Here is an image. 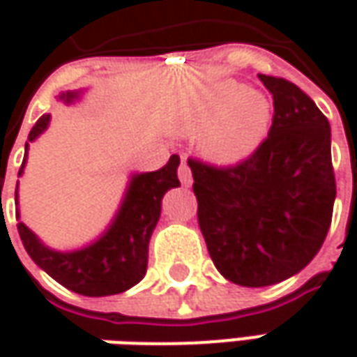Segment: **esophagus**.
Instances as JSON below:
<instances>
[{
    "label": "esophagus",
    "instance_id": "34e87169",
    "mask_svg": "<svg viewBox=\"0 0 357 357\" xmlns=\"http://www.w3.org/2000/svg\"><path fill=\"white\" fill-rule=\"evenodd\" d=\"M178 178H181V183L185 186L192 185V172H190V167H188L186 158H183L181 165H178Z\"/></svg>",
    "mask_w": 357,
    "mask_h": 357
}]
</instances>
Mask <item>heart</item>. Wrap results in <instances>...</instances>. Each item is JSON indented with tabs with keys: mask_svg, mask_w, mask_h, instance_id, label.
<instances>
[{
	"mask_svg": "<svg viewBox=\"0 0 357 357\" xmlns=\"http://www.w3.org/2000/svg\"><path fill=\"white\" fill-rule=\"evenodd\" d=\"M272 103L260 91L234 79H222L202 89L176 119V130L200 135L202 155L234 165L248 158L266 139Z\"/></svg>",
	"mask_w": 357,
	"mask_h": 357,
	"instance_id": "heart-1",
	"label": "heart"
}]
</instances>
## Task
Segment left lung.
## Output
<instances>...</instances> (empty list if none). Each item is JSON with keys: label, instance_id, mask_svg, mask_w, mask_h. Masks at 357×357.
I'll return each mask as SVG.
<instances>
[{"label": "left lung", "instance_id": "obj_1", "mask_svg": "<svg viewBox=\"0 0 357 357\" xmlns=\"http://www.w3.org/2000/svg\"><path fill=\"white\" fill-rule=\"evenodd\" d=\"M258 77L274 99L262 144L232 167L188 158L214 266L248 288L278 284L308 266L322 248L336 200L328 119L294 83Z\"/></svg>", "mask_w": 357, "mask_h": 357}]
</instances>
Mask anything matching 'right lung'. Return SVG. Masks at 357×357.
Instances as JSON below:
<instances>
[{"mask_svg":"<svg viewBox=\"0 0 357 357\" xmlns=\"http://www.w3.org/2000/svg\"><path fill=\"white\" fill-rule=\"evenodd\" d=\"M81 91H65L59 99L73 103ZM51 115H43L33 125L25 143V157L20 176L27 162L29 143L49 127ZM181 158L172 155L169 162L153 172H135L125 190V199L119 206L109 228L89 246L79 250L59 252L45 246L23 222H17L21 242L37 266L45 270L53 280L67 290L81 296L121 294L143 280L149 262V240L160 218V202L167 190L181 186L176 169ZM20 185V183H17ZM17 204V186H15ZM20 216V211H17Z\"/></svg>","mask_w":357,"mask_h":357,"instance_id":"1","label":"right lung"}]
</instances>
